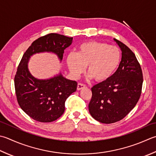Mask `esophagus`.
Masks as SVG:
<instances>
[{
	"mask_svg": "<svg viewBox=\"0 0 156 156\" xmlns=\"http://www.w3.org/2000/svg\"><path fill=\"white\" fill-rule=\"evenodd\" d=\"M85 87H86V85L85 84H82V83H78V86H77V90H82V89H83V88H84Z\"/></svg>",
	"mask_w": 156,
	"mask_h": 156,
	"instance_id": "obj_1",
	"label": "esophagus"
}]
</instances>
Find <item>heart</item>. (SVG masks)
I'll return each instance as SVG.
<instances>
[{
    "instance_id": "1",
    "label": "heart",
    "mask_w": 156,
    "mask_h": 156,
    "mask_svg": "<svg viewBox=\"0 0 156 156\" xmlns=\"http://www.w3.org/2000/svg\"><path fill=\"white\" fill-rule=\"evenodd\" d=\"M121 53L115 46L97 41H88L81 44L75 53L67 57V65L72 74L78 76L87 66L88 78L97 82L108 80L120 64Z\"/></svg>"
}]
</instances>
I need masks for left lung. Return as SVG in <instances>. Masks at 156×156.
<instances>
[{
  "instance_id": "left-lung-1",
  "label": "left lung",
  "mask_w": 156,
  "mask_h": 156,
  "mask_svg": "<svg viewBox=\"0 0 156 156\" xmlns=\"http://www.w3.org/2000/svg\"><path fill=\"white\" fill-rule=\"evenodd\" d=\"M114 40L122 51L120 65L110 78L92 87L88 105L91 116L104 124L121 120L135 108L141 96L143 80L135 55L122 42Z\"/></svg>"
}]
</instances>
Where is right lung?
<instances>
[{"label": "right lung", "instance_id": "add662e5", "mask_svg": "<svg viewBox=\"0 0 156 156\" xmlns=\"http://www.w3.org/2000/svg\"><path fill=\"white\" fill-rule=\"evenodd\" d=\"M72 37L51 33L34 41L23 54L18 66L14 83L21 109L30 118L41 122L56 120L65 111V102L76 90L77 82L59 73L54 77L41 80L31 74L27 67L30 58L39 53H53L61 61L64 50L72 43Z\"/></svg>", "mask_w": 156, "mask_h": 156}]
</instances>
